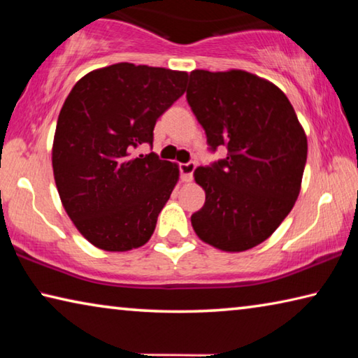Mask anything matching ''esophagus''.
I'll use <instances>...</instances> for the list:
<instances>
[{"instance_id":"esophagus-1","label":"esophagus","mask_w":358,"mask_h":358,"mask_svg":"<svg viewBox=\"0 0 358 358\" xmlns=\"http://www.w3.org/2000/svg\"><path fill=\"white\" fill-rule=\"evenodd\" d=\"M196 167H197V164L194 161L186 162V164H180V172H181V178H183V181H191L192 180Z\"/></svg>"}]
</instances>
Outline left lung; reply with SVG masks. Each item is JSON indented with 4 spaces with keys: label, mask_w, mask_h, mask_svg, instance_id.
Returning <instances> with one entry per match:
<instances>
[{
    "label": "left lung",
    "mask_w": 358,
    "mask_h": 358,
    "mask_svg": "<svg viewBox=\"0 0 358 358\" xmlns=\"http://www.w3.org/2000/svg\"><path fill=\"white\" fill-rule=\"evenodd\" d=\"M186 99L208 150H227L224 159L194 172L205 203L192 213V227L217 250H251L275 232L299 197L305 131L286 94L245 71H192Z\"/></svg>",
    "instance_id": "obj_1"
}]
</instances>
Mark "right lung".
<instances>
[{
    "label": "right lung",
    "instance_id": "right-lung-1",
    "mask_svg": "<svg viewBox=\"0 0 358 358\" xmlns=\"http://www.w3.org/2000/svg\"><path fill=\"white\" fill-rule=\"evenodd\" d=\"M186 72L118 63L82 77L59 112L52 164L66 213L104 251L147 243L178 181L155 153L157 118L185 93Z\"/></svg>",
    "mask_w": 358,
    "mask_h": 358
}]
</instances>
